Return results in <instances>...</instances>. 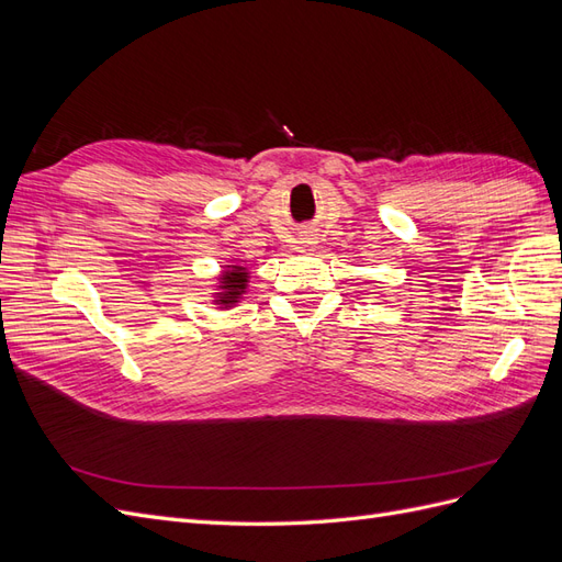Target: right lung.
I'll use <instances>...</instances> for the list:
<instances>
[{
	"mask_svg": "<svg viewBox=\"0 0 562 562\" xmlns=\"http://www.w3.org/2000/svg\"><path fill=\"white\" fill-rule=\"evenodd\" d=\"M248 274L250 271L241 265H225V269L220 271L213 293V304H217V310H229L236 302H241L250 279Z\"/></svg>",
	"mask_w": 562,
	"mask_h": 562,
	"instance_id": "1",
	"label": "right lung"
}]
</instances>
